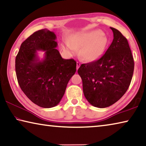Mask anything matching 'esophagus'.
Segmentation results:
<instances>
[{
    "label": "esophagus",
    "instance_id": "34e87169",
    "mask_svg": "<svg viewBox=\"0 0 146 146\" xmlns=\"http://www.w3.org/2000/svg\"><path fill=\"white\" fill-rule=\"evenodd\" d=\"M80 64L78 62H76V71L78 70V68H79V67H80Z\"/></svg>",
    "mask_w": 146,
    "mask_h": 146
}]
</instances>
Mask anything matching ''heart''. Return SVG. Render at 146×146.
Returning a JSON list of instances; mask_svg holds the SVG:
<instances>
[{"instance_id":"1","label":"heart","mask_w":146,"mask_h":146,"mask_svg":"<svg viewBox=\"0 0 146 146\" xmlns=\"http://www.w3.org/2000/svg\"><path fill=\"white\" fill-rule=\"evenodd\" d=\"M108 43L107 36L101 30H93L76 33L68 38L64 50L73 55L78 49V56L82 60L93 62L104 53Z\"/></svg>"}]
</instances>
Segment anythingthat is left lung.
<instances>
[{
	"label": "left lung",
	"mask_w": 146,
	"mask_h": 146,
	"mask_svg": "<svg viewBox=\"0 0 146 146\" xmlns=\"http://www.w3.org/2000/svg\"><path fill=\"white\" fill-rule=\"evenodd\" d=\"M106 53L95 61L81 64L78 73L83 92L91 105L104 108L113 105L129 88L134 71V60L127 38L117 29Z\"/></svg>",
	"instance_id": "8db88e82"
}]
</instances>
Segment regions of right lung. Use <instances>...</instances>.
Instances as JSON below:
<instances>
[{"mask_svg": "<svg viewBox=\"0 0 146 146\" xmlns=\"http://www.w3.org/2000/svg\"><path fill=\"white\" fill-rule=\"evenodd\" d=\"M56 35L48 29L35 33L22 43L15 59L17 80L29 100L44 108L60 102L67 84L76 72L74 59H64L56 49ZM45 51L42 61L36 51Z\"/></svg>", "mask_w": 146, "mask_h": 146, "instance_id": "obj_1", "label": "right lung"}]
</instances>
